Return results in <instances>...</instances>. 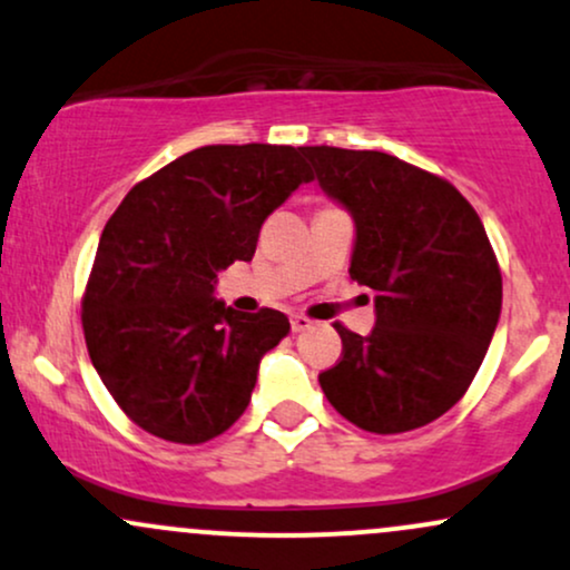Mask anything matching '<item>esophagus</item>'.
Here are the masks:
<instances>
[{
	"mask_svg": "<svg viewBox=\"0 0 570 570\" xmlns=\"http://www.w3.org/2000/svg\"><path fill=\"white\" fill-rule=\"evenodd\" d=\"M311 318L303 316V313H297V316H292V332H305L311 330Z\"/></svg>",
	"mask_w": 570,
	"mask_h": 570,
	"instance_id": "esophagus-1",
	"label": "esophagus"
}]
</instances>
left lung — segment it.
<instances>
[{"label": "left lung", "instance_id": "1", "mask_svg": "<svg viewBox=\"0 0 570 570\" xmlns=\"http://www.w3.org/2000/svg\"><path fill=\"white\" fill-rule=\"evenodd\" d=\"M318 185L356 222L351 278L375 292L367 337L318 375L345 421L402 434L466 394L501 316V271L472 203L442 176L375 149L303 147Z\"/></svg>", "mask_w": 570, "mask_h": 570}]
</instances>
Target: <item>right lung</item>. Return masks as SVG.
<instances>
[{
	"label": "right lung",
	"instance_id": "obj_1",
	"mask_svg": "<svg viewBox=\"0 0 570 570\" xmlns=\"http://www.w3.org/2000/svg\"><path fill=\"white\" fill-rule=\"evenodd\" d=\"M311 179L303 147L208 144L139 181L109 217L82 294L85 345L147 434L200 444L244 415L289 318L233 311L214 284L254 257L263 222Z\"/></svg>",
	"mask_w": 570,
	"mask_h": 570
}]
</instances>
